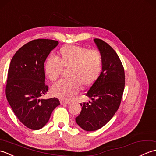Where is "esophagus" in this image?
Returning a JSON list of instances; mask_svg holds the SVG:
<instances>
[{"label": "esophagus", "mask_w": 156, "mask_h": 156, "mask_svg": "<svg viewBox=\"0 0 156 156\" xmlns=\"http://www.w3.org/2000/svg\"><path fill=\"white\" fill-rule=\"evenodd\" d=\"M60 103H61V105H64V104L69 105V104H71V102L70 101H61Z\"/></svg>", "instance_id": "34e87169"}]
</instances>
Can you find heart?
<instances>
[{
  "mask_svg": "<svg viewBox=\"0 0 156 156\" xmlns=\"http://www.w3.org/2000/svg\"><path fill=\"white\" fill-rule=\"evenodd\" d=\"M103 58L98 49L83 46L68 45L59 49L57 58L50 55L46 59L44 71L51 81L60 77L63 68L69 69V80L59 81L53 86L51 93L56 97L69 100L77 94L82 86L90 87L100 76Z\"/></svg>",
  "mask_w": 156,
  "mask_h": 156,
  "instance_id": "obj_1",
  "label": "heart"
}]
</instances>
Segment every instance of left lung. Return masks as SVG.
Instances as JSON below:
<instances>
[{"mask_svg":"<svg viewBox=\"0 0 156 156\" xmlns=\"http://www.w3.org/2000/svg\"><path fill=\"white\" fill-rule=\"evenodd\" d=\"M103 58L101 74L86 95L91 99L80 103L82 111L76 122L84 130L92 131L103 127L120 106L125 88L124 68L118 55L107 43L94 39Z\"/></svg>","mask_w":156,"mask_h":156,"instance_id":"left-lung-1","label":"left lung"}]
</instances>
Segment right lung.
<instances>
[{
	"instance_id": "add662e5",
	"label": "right lung",
	"mask_w": 156,
	"mask_h": 156,
	"mask_svg": "<svg viewBox=\"0 0 156 156\" xmlns=\"http://www.w3.org/2000/svg\"><path fill=\"white\" fill-rule=\"evenodd\" d=\"M58 41L37 39L25 44L13 56L8 71L6 97L15 115L25 127L38 130L60 105L57 98L40 99L47 93L44 62Z\"/></svg>"
}]
</instances>
